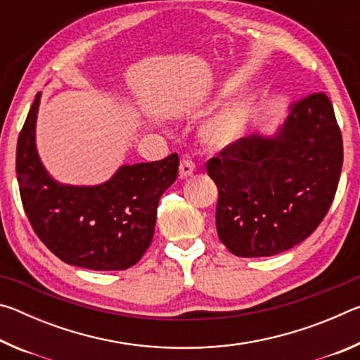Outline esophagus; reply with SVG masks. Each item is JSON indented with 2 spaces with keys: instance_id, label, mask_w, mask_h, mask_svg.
I'll return each instance as SVG.
<instances>
[{
  "instance_id": "esophagus-1",
  "label": "esophagus",
  "mask_w": 360,
  "mask_h": 360,
  "mask_svg": "<svg viewBox=\"0 0 360 360\" xmlns=\"http://www.w3.org/2000/svg\"><path fill=\"white\" fill-rule=\"evenodd\" d=\"M193 172H195L193 162H192V160H187V158H184V160H182L181 165H179V178L186 179V178H188V176H192Z\"/></svg>"
}]
</instances>
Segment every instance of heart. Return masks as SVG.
Masks as SVG:
<instances>
[{
	"instance_id": "obj_1",
	"label": "heart",
	"mask_w": 360,
	"mask_h": 360,
	"mask_svg": "<svg viewBox=\"0 0 360 360\" xmlns=\"http://www.w3.org/2000/svg\"><path fill=\"white\" fill-rule=\"evenodd\" d=\"M248 114L249 108L245 101H233L219 109L206 120L200 133L203 144L212 150L229 148L241 135Z\"/></svg>"
}]
</instances>
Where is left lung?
<instances>
[{
	"mask_svg": "<svg viewBox=\"0 0 360 360\" xmlns=\"http://www.w3.org/2000/svg\"><path fill=\"white\" fill-rule=\"evenodd\" d=\"M341 165L343 139L328 96L292 103L273 135L241 138L206 163L219 191V238L238 257L297 246L330 208Z\"/></svg>",
	"mask_w": 360,
	"mask_h": 360,
	"instance_id": "left-lung-1",
	"label": "left lung"
}]
</instances>
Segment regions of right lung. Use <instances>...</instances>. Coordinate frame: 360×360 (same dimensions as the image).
I'll return each mask as SVG.
<instances>
[{"label":"right lung","instance_id":"add662e5","mask_svg":"<svg viewBox=\"0 0 360 360\" xmlns=\"http://www.w3.org/2000/svg\"><path fill=\"white\" fill-rule=\"evenodd\" d=\"M41 92L17 141L15 172L28 221L65 264L95 271L127 270L154 236L157 206L178 176L172 154L150 163L122 165L103 184H62L49 174L36 149Z\"/></svg>","mask_w":360,"mask_h":360}]
</instances>
